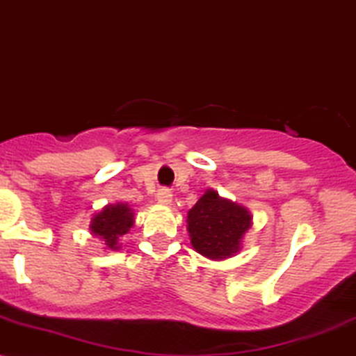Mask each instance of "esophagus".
<instances>
[{
  "label": "esophagus",
  "instance_id": "esophagus-1",
  "mask_svg": "<svg viewBox=\"0 0 356 356\" xmlns=\"http://www.w3.org/2000/svg\"><path fill=\"white\" fill-rule=\"evenodd\" d=\"M171 191L168 190V188H161V190H158L156 193V200L158 203H163V204H170L171 203Z\"/></svg>",
  "mask_w": 356,
  "mask_h": 356
}]
</instances>
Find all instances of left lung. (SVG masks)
Segmentation results:
<instances>
[{
	"mask_svg": "<svg viewBox=\"0 0 356 356\" xmlns=\"http://www.w3.org/2000/svg\"><path fill=\"white\" fill-rule=\"evenodd\" d=\"M188 232L198 253L213 260L229 258L240 250L241 238L252 227L246 208L208 190L188 211Z\"/></svg>",
	"mask_w": 356,
	"mask_h": 356,
	"instance_id": "1",
	"label": "left lung"
}]
</instances>
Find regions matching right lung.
I'll list each match as a JSON object with an SVG mask.
<instances>
[{"label":"right lung","mask_w":356,"mask_h":356,"mask_svg":"<svg viewBox=\"0 0 356 356\" xmlns=\"http://www.w3.org/2000/svg\"><path fill=\"white\" fill-rule=\"evenodd\" d=\"M133 211L129 210L128 204H108L102 213L95 216L91 221V232L93 235L103 238L104 245L108 248L116 250L118 246V238L128 233V229L133 227Z\"/></svg>","instance_id":"right-lung-1"}]
</instances>
